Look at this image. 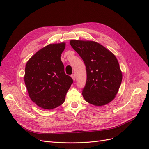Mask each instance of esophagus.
<instances>
[{"instance_id":"1","label":"esophagus","mask_w":149,"mask_h":149,"mask_svg":"<svg viewBox=\"0 0 149 149\" xmlns=\"http://www.w3.org/2000/svg\"><path fill=\"white\" fill-rule=\"evenodd\" d=\"M71 77H72V79H73L74 81L75 80V74H72V75H71Z\"/></svg>"}]
</instances>
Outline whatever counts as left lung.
Instances as JSON below:
<instances>
[{
    "label": "left lung",
    "mask_w": 149,
    "mask_h": 149,
    "mask_svg": "<svg viewBox=\"0 0 149 149\" xmlns=\"http://www.w3.org/2000/svg\"><path fill=\"white\" fill-rule=\"evenodd\" d=\"M70 44L86 68L87 80L82 91L84 100L97 106L110 103L118 93L123 79L115 55L96 42L71 40Z\"/></svg>",
    "instance_id": "obj_1"
}]
</instances>
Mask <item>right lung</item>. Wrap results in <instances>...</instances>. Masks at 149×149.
I'll return each mask as SVG.
<instances>
[{
  "instance_id": "obj_1",
  "label": "right lung",
  "mask_w": 149,
  "mask_h": 149,
  "mask_svg": "<svg viewBox=\"0 0 149 149\" xmlns=\"http://www.w3.org/2000/svg\"><path fill=\"white\" fill-rule=\"evenodd\" d=\"M65 45L63 42L47 45L26 63L24 80L29 96L42 109L50 110L61 105L73 83L60 59Z\"/></svg>"
}]
</instances>
